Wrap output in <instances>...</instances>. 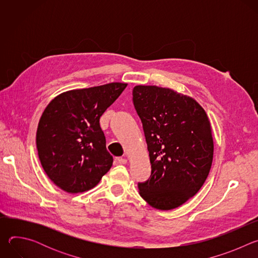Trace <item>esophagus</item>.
Returning a JSON list of instances; mask_svg holds the SVG:
<instances>
[{"label":"esophagus","instance_id":"esophagus-1","mask_svg":"<svg viewBox=\"0 0 258 258\" xmlns=\"http://www.w3.org/2000/svg\"><path fill=\"white\" fill-rule=\"evenodd\" d=\"M126 162H127V160L125 158L115 157V163H117V164H125Z\"/></svg>","mask_w":258,"mask_h":258}]
</instances>
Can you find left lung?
Instances as JSON below:
<instances>
[{"instance_id": "obj_1", "label": "left lung", "mask_w": 258, "mask_h": 258, "mask_svg": "<svg viewBox=\"0 0 258 258\" xmlns=\"http://www.w3.org/2000/svg\"><path fill=\"white\" fill-rule=\"evenodd\" d=\"M133 102L151 163L150 177L138 182L140 195L155 208H176L201 189L211 167L207 114L194 99L156 86L135 87Z\"/></svg>"}]
</instances>
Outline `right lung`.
<instances>
[{
    "mask_svg": "<svg viewBox=\"0 0 258 258\" xmlns=\"http://www.w3.org/2000/svg\"><path fill=\"white\" fill-rule=\"evenodd\" d=\"M126 84L72 90L46 107L36 131V148L49 178L68 193L94 188L112 166L100 117Z\"/></svg>",
    "mask_w": 258,
    "mask_h": 258,
    "instance_id": "add662e5",
    "label": "right lung"
}]
</instances>
